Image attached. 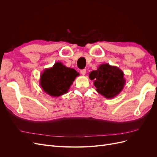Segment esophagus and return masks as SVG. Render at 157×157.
I'll list each match as a JSON object with an SVG mask.
<instances>
[{
	"label": "esophagus",
	"mask_w": 157,
	"mask_h": 157,
	"mask_svg": "<svg viewBox=\"0 0 157 157\" xmlns=\"http://www.w3.org/2000/svg\"><path fill=\"white\" fill-rule=\"evenodd\" d=\"M86 69H82L80 70V73H81L82 75H85V74H86Z\"/></svg>",
	"instance_id": "esophagus-1"
}]
</instances>
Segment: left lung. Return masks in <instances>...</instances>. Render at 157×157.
<instances>
[{"instance_id":"left-lung-1","label":"left lung","mask_w":157,"mask_h":157,"mask_svg":"<svg viewBox=\"0 0 157 157\" xmlns=\"http://www.w3.org/2000/svg\"><path fill=\"white\" fill-rule=\"evenodd\" d=\"M123 71L117 66L103 63L97 70L89 74L94 81L96 91L107 99H112L119 94L124 87L126 79Z\"/></svg>"}]
</instances>
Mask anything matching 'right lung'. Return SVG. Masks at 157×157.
Here are the masks:
<instances>
[{"label": "right lung", "mask_w": 157, "mask_h": 157, "mask_svg": "<svg viewBox=\"0 0 157 157\" xmlns=\"http://www.w3.org/2000/svg\"><path fill=\"white\" fill-rule=\"evenodd\" d=\"M79 73L74 69L67 67L61 62H56L46 68L40 75V86L43 91L52 97H59L67 93Z\"/></svg>", "instance_id": "add662e5"}]
</instances>
